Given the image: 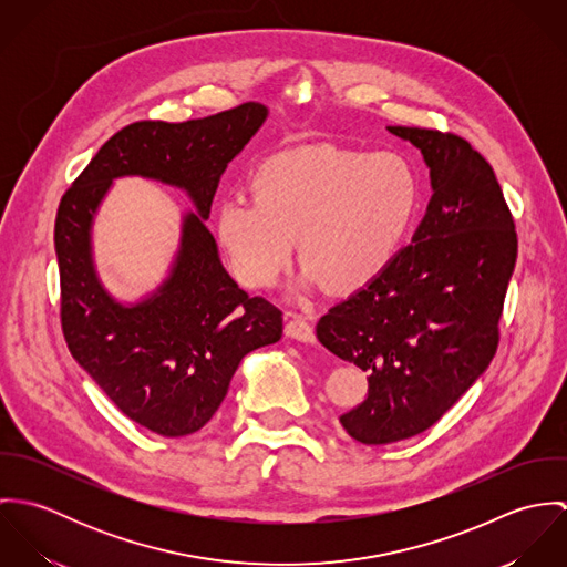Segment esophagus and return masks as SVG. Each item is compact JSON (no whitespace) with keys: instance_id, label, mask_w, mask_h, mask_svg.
Here are the masks:
<instances>
[{"instance_id":"obj_1","label":"esophagus","mask_w":567,"mask_h":567,"mask_svg":"<svg viewBox=\"0 0 567 567\" xmlns=\"http://www.w3.org/2000/svg\"><path fill=\"white\" fill-rule=\"evenodd\" d=\"M286 336L288 338H295L299 342H306V344H312L317 342V336H315V327L312 323H308L306 319L301 317H292L288 324H286Z\"/></svg>"}]
</instances>
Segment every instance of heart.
I'll return each mask as SVG.
<instances>
[{
    "mask_svg": "<svg viewBox=\"0 0 567 567\" xmlns=\"http://www.w3.org/2000/svg\"><path fill=\"white\" fill-rule=\"evenodd\" d=\"M255 198L229 196L216 234L248 286H270L299 238V288L353 292L398 259L419 209V176L404 155L308 146L261 163Z\"/></svg>",
    "mask_w": 567,
    "mask_h": 567,
    "instance_id": "heart-1",
    "label": "heart"
}]
</instances>
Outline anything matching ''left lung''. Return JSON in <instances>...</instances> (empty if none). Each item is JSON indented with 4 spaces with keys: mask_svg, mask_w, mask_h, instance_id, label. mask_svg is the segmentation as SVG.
<instances>
[{
    "mask_svg": "<svg viewBox=\"0 0 567 567\" xmlns=\"http://www.w3.org/2000/svg\"><path fill=\"white\" fill-rule=\"evenodd\" d=\"M386 131L421 151L432 198L386 272L317 324L324 349L369 375L367 400L340 416L364 445L421 434L485 373L517 259L511 212L478 151L439 131Z\"/></svg>",
    "mask_w": 567,
    "mask_h": 567,
    "instance_id": "8db88e82",
    "label": "left lung"
}]
</instances>
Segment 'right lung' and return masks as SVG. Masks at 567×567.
<instances>
[{"label":"right lung","instance_id":"obj_1","mask_svg":"<svg viewBox=\"0 0 567 567\" xmlns=\"http://www.w3.org/2000/svg\"><path fill=\"white\" fill-rule=\"evenodd\" d=\"M266 117L264 104L246 102L181 124H131L97 151L61 200L54 246L68 347L106 398L155 434L174 439L200 430L223 404L244 355L281 338V310L234 281L205 225L220 176ZM124 175L174 186L195 207L182 213L166 277L133 302L105 290L92 252L99 207Z\"/></svg>","mask_w":567,"mask_h":567}]
</instances>
